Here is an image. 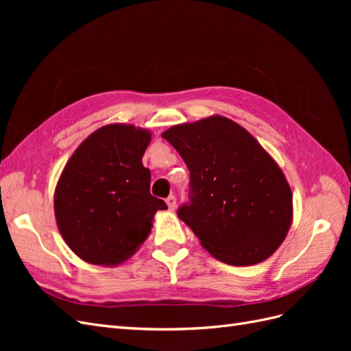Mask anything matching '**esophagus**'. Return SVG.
Masks as SVG:
<instances>
[{
    "label": "esophagus",
    "instance_id": "obj_1",
    "mask_svg": "<svg viewBox=\"0 0 351 351\" xmlns=\"http://www.w3.org/2000/svg\"><path fill=\"white\" fill-rule=\"evenodd\" d=\"M165 202H167V205H168V209H169V210H174V209H176V206H177V199H176L174 195H169Z\"/></svg>",
    "mask_w": 351,
    "mask_h": 351
}]
</instances>
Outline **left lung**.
<instances>
[{"label": "left lung", "instance_id": "left-lung-1", "mask_svg": "<svg viewBox=\"0 0 351 351\" xmlns=\"http://www.w3.org/2000/svg\"><path fill=\"white\" fill-rule=\"evenodd\" d=\"M190 171V202L178 218L215 259L249 267L268 259L293 221V193L275 159L222 115L162 133Z\"/></svg>", "mask_w": 351, "mask_h": 351}]
</instances>
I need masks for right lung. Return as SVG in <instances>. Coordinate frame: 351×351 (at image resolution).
I'll return each mask as SVG.
<instances>
[{
    "mask_svg": "<svg viewBox=\"0 0 351 351\" xmlns=\"http://www.w3.org/2000/svg\"><path fill=\"white\" fill-rule=\"evenodd\" d=\"M152 139L133 124H107L70 156L54 193L57 227L67 246L92 265L115 267L151 234L165 202L151 195L142 158Z\"/></svg>",
    "mask_w": 351,
    "mask_h": 351,
    "instance_id": "right-lung-1",
    "label": "right lung"
}]
</instances>
